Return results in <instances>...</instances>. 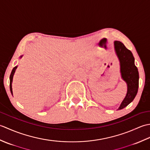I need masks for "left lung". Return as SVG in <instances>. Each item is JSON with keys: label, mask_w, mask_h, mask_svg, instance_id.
Instances as JSON below:
<instances>
[{"label": "left lung", "mask_w": 150, "mask_h": 150, "mask_svg": "<svg viewBox=\"0 0 150 150\" xmlns=\"http://www.w3.org/2000/svg\"><path fill=\"white\" fill-rule=\"evenodd\" d=\"M115 49L120 60L121 76L128 85L126 97L118 109L121 110L128 106L135 98L138 91L139 76L138 69L134 63V57L131 51L127 49L120 41L115 42Z\"/></svg>", "instance_id": "8db88e82"}]
</instances>
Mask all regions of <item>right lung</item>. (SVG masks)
Returning a JSON list of instances; mask_svg holds the SVG:
<instances>
[{"label":"right lung","instance_id":"obj_1","mask_svg":"<svg viewBox=\"0 0 150 150\" xmlns=\"http://www.w3.org/2000/svg\"><path fill=\"white\" fill-rule=\"evenodd\" d=\"M21 57H22V56ZM17 66H15V67H14L13 68L12 71H11V75H10V77H9V81H10V82H9V88H10V91H11V93L12 95H13V91H12V86H11V84H12V81H13V77L14 73L15 71V69H17Z\"/></svg>","mask_w":150,"mask_h":150}]
</instances>
